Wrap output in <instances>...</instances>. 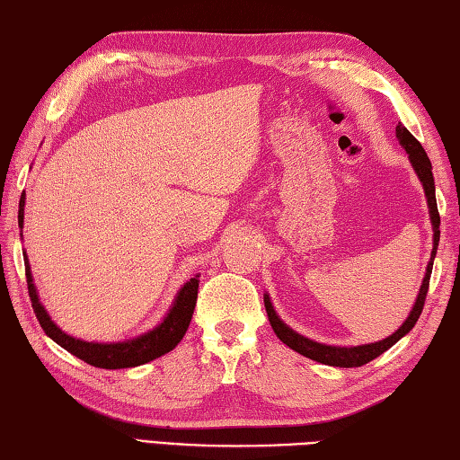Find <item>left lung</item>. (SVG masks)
Returning <instances> with one entry per match:
<instances>
[{
    "mask_svg": "<svg viewBox=\"0 0 460 460\" xmlns=\"http://www.w3.org/2000/svg\"><path fill=\"white\" fill-rule=\"evenodd\" d=\"M397 139L404 151L409 153L411 165L415 169V173L419 175L422 189H425L427 195V205H429V215H430V223H433V253H430V261L427 265V273L425 279H422V285L417 295V301L412 305V311L409 313L407 321L393 332L391 337H386L379 343H371V345H358V347H332V345H323V343H314V341L299 335V332L293 331L291 327H287L285 323L279 319V314L273 309V303L269 299V295H265V311L269 323L275 331V335L283 341L287 347H291L296 353L313 358V361L323 363V365H331V367H363L367 363H371L373 358L383 355L386 349H391L399 339H402L407 332L417 325V321L422 313V307H425V299H427V291H429V281H430V273H433V261L437 255V247H438V239H440V217H438V209H437V197H435V177H433V165L427 157L425 149H422L420 143L412 137V133L402 128V125H397Z\"/></svg>",
    "mask_w": 460,
    "mask_h": 460,
    "instance_id": "1",
    "label": "left lung"
}]
</instances>
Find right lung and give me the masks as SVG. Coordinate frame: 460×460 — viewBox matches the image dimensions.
I'll return each instance as SVG.
<instances>
[{
    "instance_id": "obj_1",
    "label": "right lung",
    "mask_w": 460,
    "mask_h": 460,
    "mask_svg": "<svg viewBox=\"0 0 460 460\" xmlns=\"http://www.w3.org/2000/svg\"><path fill=\"white\" fill-rule=\"evenodd\" d=\"M23 205H25V193L22 195L20 213H17L20 229L23 227ZM23 261H25V279H27V291H30L31 307H33L35 317L40 321L41 329L45 331V335L56 341V343L61 345L66 350H69L71 355H75L77 358H81V361H85L87 365H93L99 368H129V367L146 365L153 361V358L173 350L179 341L183 339L189 323H191L195 303H197V289H199V275L189 279L181 289H179L173 307L169 309L167 317L161 321L155 329L146 332V335L131 341H123V343H89V341L75 339L67 335V332H63L56 323L51 321L48 311H45V307L40 303L38 289H35L33 285L30 261H27L25 253H23Z\"/></svg>"
}]
</instances>
